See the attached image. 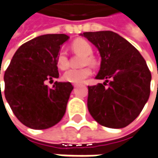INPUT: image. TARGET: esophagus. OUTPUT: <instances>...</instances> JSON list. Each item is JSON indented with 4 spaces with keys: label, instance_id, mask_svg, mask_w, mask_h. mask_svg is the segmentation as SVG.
<instances>
[{
    "label": "esophagus",
    "instance_id": "esophagus-1",
    "mask_svg": "<svg viewBox=\"0 0 158 158\" xmlns=\"http://www.w3.org/2000/svg\"><path fill=\"white\" fill-rule=\"evenodd\" d=\"M79 84H73V86H74V87H77V86H79Z\"/></svg>",
    "mask_w": 158,
    "mask_h": 158
}]
</instances>
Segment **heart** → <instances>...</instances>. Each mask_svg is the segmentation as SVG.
Listing matches in <instances>:
<instances>
[{"label": "heart", "instance_id": "obj_1", "mask_svg": "<svg viewBox=\"0 0 158 158\" xmlns=\"http://www.w3.org/2000/svg\"><path fill=\"white\" fill-rule=\"evenodd\" d=\"M72 48L75 52H79L85 56V63L92 64V65L95 64V62H96L95 59L91 55L93 53V48L85 40H84V39L75 40L72 44ZM57 65L61 70H65L68 67L67 54L63 50L58 53ZM91 74H92V69L86 66V67H83L80 69H69L64 73L63 79L66 82H70L72 84H80Z\"/></svg>", "mask_w": 158, "mask_h": 158}]
</instances>
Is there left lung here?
I'll return each instance as SVG.
<instances>
[{
  "label": "left lung",
  "instance_id": "left-lung-1",
  "mask_svg": "<svg viewBox=\"0 0 158 158\" xmlns=\"http://www.w3.org/2000/svg\"><path fill=\"white\" fill-rule=\"evenodd\" d=\"M80 35L97 48L101 57L95 79L104 84L88 86L87 107L99 124L109 128L127 126L138 118L150 97L151 72L136 48L111 31ZM110 79L109 87L104 85Z\"/></svg>",
  "mask_w": 158,
  "mask_h": 158
}]
</instances>
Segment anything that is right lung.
<instances>
[{"label":"right lung","mask_w":158,"mask_h":158,"mask_svg":"<svg viewBox=\"0 0 158 158\" xmlns=\"http://www.w3.org/2000/svg\"><path fill=\"white\" fill-rule=\"evenodd\" d=\"M68 39L64 34H44L24 43L5 72V98L16 118L29 128H50L65 115L73 86L55 82L49 88L46 81L59 78L57 56Z\"/></svg>","instance_id":"obj_1"}]
</instances>
